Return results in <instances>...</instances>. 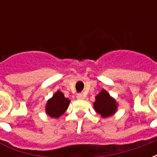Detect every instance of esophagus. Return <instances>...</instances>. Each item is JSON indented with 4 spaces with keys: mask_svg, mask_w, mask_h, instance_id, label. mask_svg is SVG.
Returning <instances> with one entry per match:
<instances>
[{
    "mask_svg": "<svg viewBox=\"0 0 157 157\" xmlns=\"http://www.w3.org/2000/svg\"><path fill=\"white\" fill-rule=\"evenodd\" d=\"M76 98H77V99H84V95L82 93H78L76 95Z\"/></svg>",
    "mask_w": 157,
    "mask_h": 157,
    "instance_id": "obj_1",
    "label": "esophagus"
}]
</instances>
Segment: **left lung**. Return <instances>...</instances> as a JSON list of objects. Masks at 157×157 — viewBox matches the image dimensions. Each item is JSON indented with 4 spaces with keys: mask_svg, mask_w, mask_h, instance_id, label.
Masks as SVG:
<instances>
[{
    "mask_svg": "<svg viewBox=\"0 0 157 157\" xmlns=\"http://www.w3.org/2000/svg\"><path fill=\"white\" fill-rule=\"evenodd\" d=\"M93 105L97 113L101 114L102 118H107L113 115L117 109L116 101L109 96L105 90L101 91L98 95H97Z\"/></svg>",
    "mask_w": 157,
    "mask_h": 157,
    "instance_id": "obj_1",
    "label": "left lung"
}]
</instances>
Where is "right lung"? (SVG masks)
<instances>
[{"instance_id":"obj_1","label":"right lung","mask_w":157,"mask_h":157,"mask_svg":"<svg viewBox=\"0 0 157 157\" xmlns=\"http://www.w3.org/2000/svg\"><path fill=\"white\" fill-rule=\"evenodd\" d=\"M69 103L70 100L68 98H65L64 94L58 91L47 102L46 113L51 118H58L66 111Z\"/></svg>"}]
</instances>
